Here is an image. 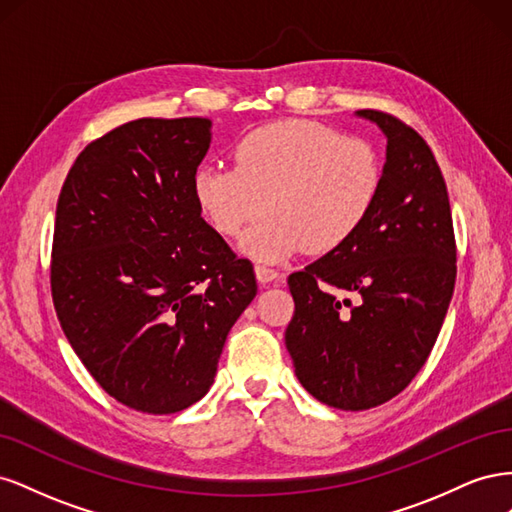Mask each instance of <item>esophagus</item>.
I'll return each instance as SVG.
<instances>
[{"label": "esophagus", "mask_w": 512, "mask_h": 512, "mask_svg": "<svg viewBox=\"0 0 512 512\" xmlns=\"http://www.w3.org/2000/svg\"><path fill=\"white\" fill-rule=\"evenodd\" d=\"M254 271H256V277H258V282H260V284H273V282L280 280V273H277V271H275V269H271V267L256 265V267H254Z\"/></svg>", "instance_id": "1"}]
</instances>
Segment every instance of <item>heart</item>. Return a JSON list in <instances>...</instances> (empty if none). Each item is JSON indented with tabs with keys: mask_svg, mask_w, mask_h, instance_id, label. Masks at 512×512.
Returning a JSON list of instances; mask_svg holds the SVG:
<instances>
[{
	"mask_svg": "<svg viewBox=\"0 0 512 512\" xmlns=\"http://www.w3.org/2000/svg\"><path fill=\"white\" fill-rule=\"evenodd\" d=\"M235 168L200 166L192 190L222 237L245 232L241 252L282 262L301 250L327 254L348 243L374 209L382 160L365 138L318 121L284 119L247 132L232 149Z\"/></svg>",
	"mask_w": 512,
	"mask_h": 512,
	"instance_id": "obj_1",
	"label": "heart"
}]
</instances>
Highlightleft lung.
I'll return each instance as SVG.
<instances>
[{"mask_svg":"<svg viewBox=\"0 0 512 512\" xmlns=\"http://www.w3.org/2000/svg\"><path fill=\"white\" fill-rule=\"evenodd\" d=\"M356 115L386 136L380 194L348 243L288 277L294 316L286 329L303 389L352 412L412 382L436 344L457 275L451 203L429 145L389 113ZM337 291L360 303L339 302Z\"/></svg>","mask_w":512,"mask_h":512,"instance_id":"left-lung-1","label":"left lung"}]
</instances>
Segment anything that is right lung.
Returning <instances> with one entry per match:
<instances>
[{
	"mask_svg": "<svg viewBox=\"0 0 512 512\" xmlns=\"http://www.w3.org/2000/svg\"><path fill=\"white\" fill-rule=\"evenodd\" d=\"M205 117L136 119L89 143L55 213L51 292L72 350L119 404L190 408L256 297L252 262L200 215Z\"/></svg>",
	"mask_w": 512,
	"mask_h": 512,
	"instance_id": "1",
	"label": "right lung"
}]
</instances>
